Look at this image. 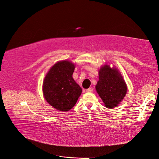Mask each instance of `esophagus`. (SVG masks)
<instances>
[{"label":"esophagus","mask_w":159,"mask_h":159,"mask_svg":"<svg viewBox=\"0 0 159 159\" xmlns=\"http://www.w3.org/2000/svg\"><path fill=\"white\" fill-rule=\"evenodd\" d=\"M93 89H92V88H89V89H86V92H88V93H92V92H93Z\"/></svg>","instance_id":"obj_1"}]
</instances>
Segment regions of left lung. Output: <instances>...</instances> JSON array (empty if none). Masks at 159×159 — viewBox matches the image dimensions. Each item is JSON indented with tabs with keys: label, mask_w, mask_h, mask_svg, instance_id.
Returning <instances> with one entry per match:
<instances>
[{
	"label": "left lung",
	"mask_w": 159,
	"mask_h": 159,
	"mask_svg": "<svg viewBox=\"0 0 159 159\" xmlns=\"http://www.w3.org/2000/svg\"><path fill=\"white\" fill-rule=\"evenodd\" d=\"M96 90L106 107L111 109L124 98L127 88L118 70L105 65L99 70Z\"/></svg>",
	"instance_id": "8db88e82"
}]
</instances>
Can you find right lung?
<instances>
[{
  "label": "right lung",
  "mask_w": 159,
  "mask_h": 159,
  "mask_svg": "<svg viewBox=\"0 0 159 159\" xmlns=\"http://www.w3.org/2000/svg\"><path fill=\"white\" fill-rule=\"evenodd\" d=\"M75 66L69 61L56 63L49 70L43 84L45 100L60 111H69L78 99L82 89L73 78Z\"/></svg>",
  "instance_id": "obj_1"
}]
</instances>
